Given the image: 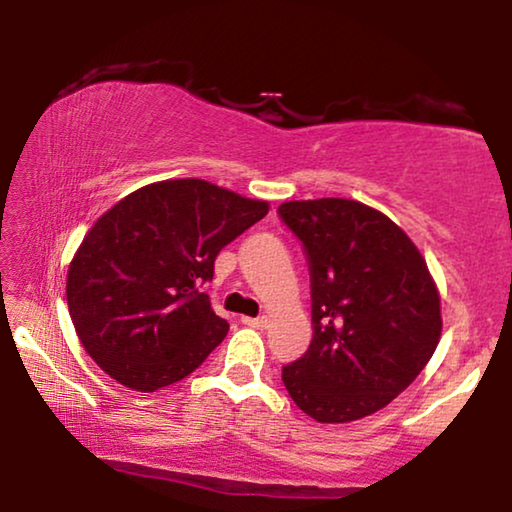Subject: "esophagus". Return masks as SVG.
<instances>
[{
    "label": "esophagus",
    "instance_id": "esophagus-1",
    "mask_svg": "<svg viewBox=\"0 0 512 512\" xmlns=\"http://www.w3.org/2000/svg\"><path fill=\"white\" fill-rule=\"evenodd\" d=\"M242 324H247L251 328H263L265 324H268V319L265 317H242Z\"/></svg>",
    "mask_w": 512,
    "mask_h": 512
}]
</instances>
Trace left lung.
<instances>
[{"label":"left lung","instance_id":"obj_1","mask_svg":"<svg viewBox=\"0 0 512 512\" xmlns=\"http://www.w3.org/2000/svg\"><path fill=\"white\" fill-rule=\"evenodd\" d=\"M279 216L312 279L310 349L284 366L305 415L345 424L382 410L436 352L440 293L415 242L387 214L345 198L291 200Z\"/></svg>","mask_w":512,"mask_h":512}]
</instances>
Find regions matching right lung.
<instances>
[{
  "mask_svg": "<svg viewBox=\"0 0 512 512\" xmlns=\"http://www.w3.org/2000/svg\"><path fill=\"white\" fill-rule=\"evenodd\" d=\"M268 209L205 179L156 181L107 209L67 272L69 317L90 359L144 394L191 375L228 333L200 286Z\"/></svg>",
  "mask_w": 512,
  "mask_h": 512,
  "instance_id": "right-lung-1",
  "label": "right lung"
}]
</instances>
